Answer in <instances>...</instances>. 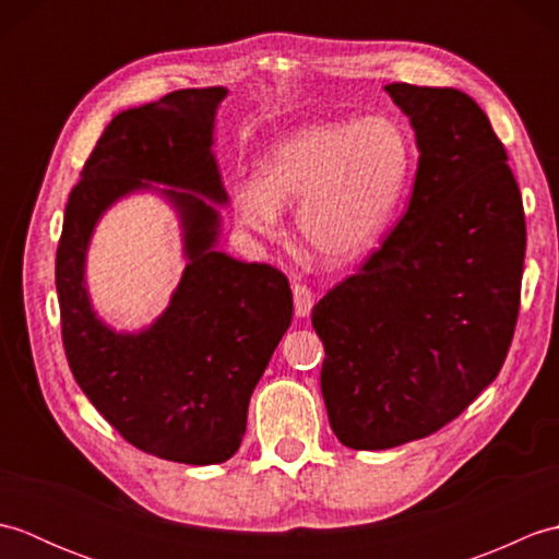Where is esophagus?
<instances>
[{
	"label": "esophagus",
	"instance_id": "1",
	"mask_svg": "<svg viewBox=\"0 0 559 559\" xmlns=\"http://www.w3.org/2000/svg\"><path fill=\"white\" fill-rule=\"evenodd\" d=\"M293 302H295V317L307 319L312 312V307H314V293L307 286L295 283V286H293Z\"/></svg>",
	"mask_w": 559,
	"mask_h": 559
}]
</instances>
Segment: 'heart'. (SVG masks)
Instances as JSON below:
<instances>
[{
    "instance_id": "heart-1",
    "label": "heart",
    "mask_w": 559,
    "mask_h": 559,
    "mask_svg": "<svg viewBox=\"0 0 559 559\" xmlns=\"http://www.w3.org/2000/svg\"><path fill=\"white\" fill-rule=\"evenodd\" d=\"M411 173V136L386 115L305 124L264 153L257 180L233 187L235 218L276 237L281 209L300 201L295 225L305 245L329 264H350L382 240Z\"/></svg>"
}]
</instances>
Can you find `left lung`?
<instances>
[{"mask_svg": "<svg viewBox=\"0 0 559 559\" xmlns=\"http://www.w3.org/2000/svg\"><path fill=\"white\" fill-rule=\"evenodd\" d=\"M418 146L406 216L312 310L341 444L401 447L456 418L500 372L526 254L521 192L478 103L389 83Z\"/></svg>", "mask_w": 559, "mask_h": 559, "instance_id": "left-lung-1", "label": "left lung"}]
</instances>
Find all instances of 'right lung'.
Returning <instances> with one entry per match:
<instances>
[{"mask_svg":"<svg viewBox=\"0 0 559 559\" xmlns=\"http://www.w3.org/2000/svg\"><path fill=\"white\" fill-rule=\"evenodd\" d=\"M225 96L223 86L185 88L115 117L69 194L55 269L67 360L83 394L129 444L189 466L240 449L249 399L293 319L278 269L218 249L228 192L213 129ZM139 191L178 213L188 264L160 318L117 332L92 310L85 259L104 211Z\"/></svg>","mask_w":559,"mask_h":559,"instance_id":"right-lung-1","label":"right lung"}]
</instances>
